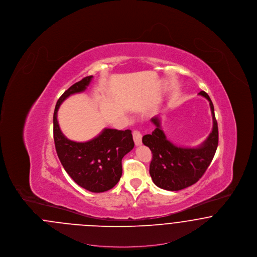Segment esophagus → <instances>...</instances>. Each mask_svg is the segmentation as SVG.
I'll list each match as a JSON object with an SVG mask.
<instances>
[{
    "mask_svg": "<svg viewBox=\"0 0 257 257\" xmlns=\"http://www.w3.org/2000/svg\"><path fill=\"white\" fill-rule=\"evenodd\" d=\"M142 138H143L142 134L139 131L135 130L134 132H133V139H134L135 145L137 147L142 145Z\"/></svg>",
    "mask_w": 257,
    "mask_h": 257,
    "instance_id": "1",
    "label": "esophagus"
}]
</instances>
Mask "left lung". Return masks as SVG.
Segmentation results:
<instances>
[{
    "instance_id": "left-lung-1",
    "label": "left lung",
    "mask_w": 257,
    "mask_h": 257,
    "mask_svg": "<svg viewBox=\"0 0 257 257\" xmlns=\"http://www.w3.org/2000/svg\"><path fill=\"white\" fill-rule=\"evenodd\" d=\"M199 94L209 101L213 129L207 139L197 147L174 146L167 139L158 116L151 118L156 128L151 134L143 137V144L150 148L152 160L149 173L154 184L167 191H179L196 183L211 164L219 143L218 123L214 106L205 91Z\"/></svg>"
}]
</instances>
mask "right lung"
I'll return each instance as SVG.
<instances>
[{
    "instance_id": "right-lung-1",
    "label": "right lung",
    "mask_w": 257,
    "mask_h": 257,
    "mask_svg": "<svg viewBox=\"0 0 257 257\" xmlns=\"http://www.w3.org/2000/svg\"><path fill=\"white\" fill-rule=\"evenodd\" d=\"M92 76L75 83L59 98L53 116L54 141L62 167L76 183L92 193H103L113 188L122 175L123 157L135 144L131 130L105 128L97 137L77 143L68 140L60 129L58 110L70 95L84 91Z\"/></svg>"
}]
</instances>
